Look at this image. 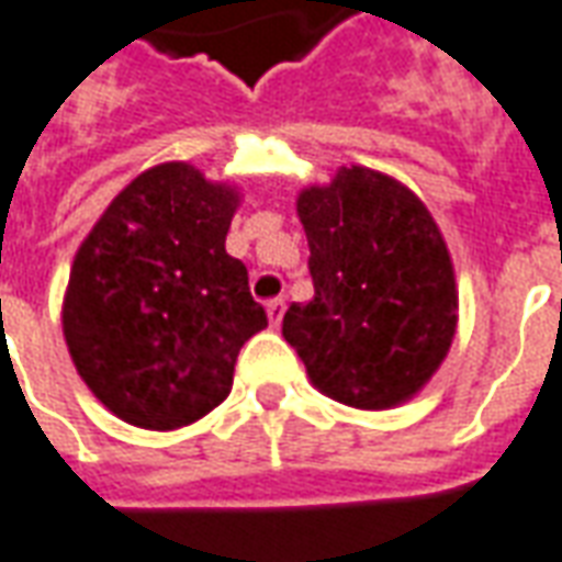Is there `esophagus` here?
Listing matches in <instances>:
<instances>
[{
	"label": "esophagus",
	"instance_id": "esophagus-1",
	"mask_svg": "<svg viewBox=\"0 0 562 562\" xmlns=\"http://www.w3.org/2000/svg\"><path fill=\"white\" fill-rule=\"evenodd\" d=\"M266 315H269V324H272V327H278V324H281V318H284V300H281V296L269 300V303H266Z\"/></svg>",
	"mask_w": 562,
	"mask_h": 562
}]
</instances>
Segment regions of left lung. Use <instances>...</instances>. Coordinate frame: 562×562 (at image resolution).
<instances>
[{
    "label": "left lung",
    "instance_id": "obj_1",
    "mask_svg": "<svg viewBox=\"0 0 562 562\" xmlns=\"http://www.w3.org/2000/svg\"><path fill=\"white\" fill-rule=\"evenodd\" d=\"M296 214L315 296L293 303L281 333L321 394L355 409H392L431 382L459 324L450 247L425 201L389 173L342 165L305 186Z\"/></svg>",
    "mask_w": 562,
    "mask_h": 562
}]
</instances>
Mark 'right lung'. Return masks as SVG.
<instances>
[{
    "mask_svg": "<svg viewBox=\"0 0 562 562\" xmlns=\"http://www.w3.org/2000/svg\"><path fill=\"white\" fill-rule=\"evenodd\" d=\"M241 192L189 161L143 170L76 250L64 339L81 382L127 425L177 431L232 392L241 346L269 321L226 232Z\"/></svg>",
    "mask_w": 562,
    "mask_h": 562,
    "instance_id": "right-lung-1",
    "label": "right lung"
}]
</instances>
